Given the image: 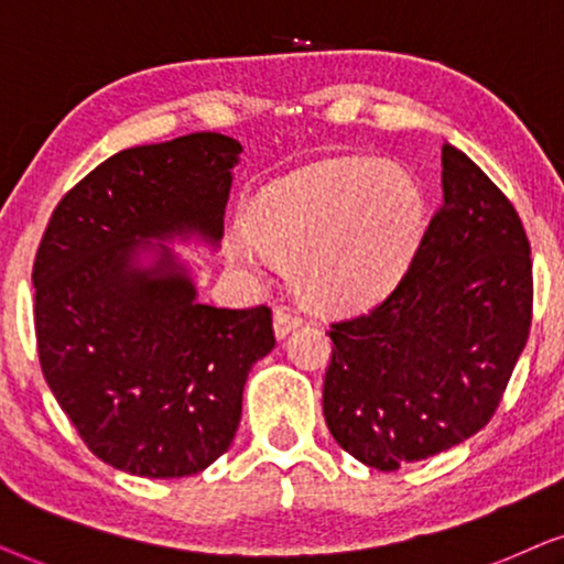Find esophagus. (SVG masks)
I'll return each mask as SVG.
<instances>
[{
    "label": "esophagus",
    "instance_id": "1",
    "mask_svg": "<svg viewBox=\"0 0 564 564\" xmlns=\"http://www.w3.org/2000/svg\"><path fill=\"white\" fill-rule=\"evenodd\" d=\"M299 325H302V317H299L296 312L291 310H275L273 314V329H275V337H286L291 329H296Z\"/></svg>",
    "mask_w": 564,
    "mask_h": 564
}]
</instances>
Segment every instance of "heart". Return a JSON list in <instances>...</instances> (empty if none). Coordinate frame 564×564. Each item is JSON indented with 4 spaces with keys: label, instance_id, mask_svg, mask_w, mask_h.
Listing matches in <instances>:
<instances>
[{
    "label": "heart",
    "instance_id": "b5f03b06",
    "mask_svg": "<svg viewBox=\"0 0 564 564\" xmlns=\"http://www.w3.org/2000/svg\"><path fill=\"white\" fill-rule=\"evenodd\" d=\"M425 200L410 172L343 160L278 180L247 216L262 252L289 260L299 294L327 310L377 302L400 281L423 235ZM237 262L252 252L231 245Z\"/></svg>",
    "mask_w": 564,
    "mask_h": 564
}]
</instances>
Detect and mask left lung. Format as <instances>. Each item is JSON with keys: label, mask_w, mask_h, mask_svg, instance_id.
I'll list each match as a JSON object with an SVG mask.
<instances>
[{"label": "left lung", "mask_w": 564, "mask_h": 564, "mask_svg": "<svg viewBox=\"0 0 564 564\" xmlns=\"http://www.w3.org/2000/svg\"><path fill=\"white\" fill-rule=\"evenodd\" d=\"M444 204L384 302L333 322L322 410L366 467L394 471L490 423L527 348L531 247L498 185L452 144Z\"/></svg>", "instance_id": "obj_1"}]
</instances>
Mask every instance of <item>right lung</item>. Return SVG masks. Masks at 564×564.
<instances>
[{"mask_svg": "<svg viewBox=\"0 0 564 564\" xmlns=\"http://www.w3.org/2000/svg\"><path fill=\"white\" fill-rule=\"evenodd\" d=\"M239 152L212 131L123 149L58 200L37 245L43 377L89 452L129 475L187 477L219 459L247 373L275 345L265 304H200L185 262L151 245H219Z\"/></svg>", "mask_w": 564, "mask_h": 564, "instance_id": "add662e5", "label": "right lung"}]
</instances>
